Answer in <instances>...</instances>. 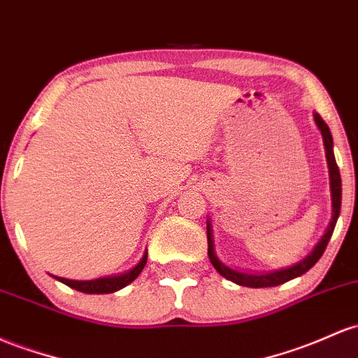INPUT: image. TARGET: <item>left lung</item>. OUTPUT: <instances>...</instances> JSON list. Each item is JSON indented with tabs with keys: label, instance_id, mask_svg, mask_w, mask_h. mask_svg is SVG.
<instances>
[{
	"label": "left lung",
	"instance_id": "1",
	"mask_svg": "<svg viewBox=\"0 0 358 358\" xmlns=\"http://www.w3.org/2000/svg\"><path fill=\"white\" fill-rule=\"evenodd\" d=\"M314 122H316L317 129L321 131V136H323V143H324V151H326V161H328V170H329V188H331V207H333V215L331 221H329L328 229L323 234V238L320 239L314 250L304 260H301L296 265L289 266V268H282V270H275V272L270 273H245V272H238V270L229 268L224 263L219 260L217 255L214 251V239H212V224L209 219H207V253H209V260L214 268L217 270L219 273L222 275L224 278L227 280L234 282L238 285H245V287H253V289H260V287H275V285L285 284V282L292 280V278L301 277L302 273L308 272L309 268H313L316 265V262L323 257L326 246H328L329 238H331L333 231H335L336 221H338L340 215V209H341V176H340V170L338 164H336L335 159V152H333V137L331 132H329V127L324 124V120L321 119L320 113H314Z\"/></svg>",
	"mask_w": 358,
	"mask_h": 358
}]
</instances>
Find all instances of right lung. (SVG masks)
<instances>
[{"mask_svg": "<svg viewBox=\"0 0 358 358\" xmlns=\"http://www.w3.org/2000/svg\"><path fill=\"white\" fill-rule=\"evenodd\" d=\"M146 262H148V251L144 253L143 260L137 263L134 268L122 275H115V277L95 278V280H69V278H62V277H56V278L59 282H62V284L68 285V287L76 289L85 294H110V292H115V290L124 289L125 285H129L132 280H136V278L139 277V273L143 272L144 266H146Z\"/></svg>", "mask_w": 358, "mask_h": 358, "instance_id": "right-lung-1", "label": "right lung"}]
</instances>
